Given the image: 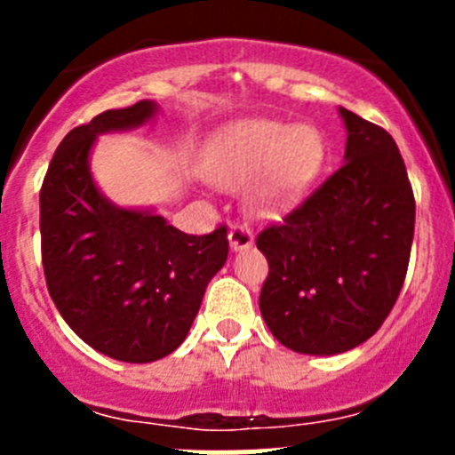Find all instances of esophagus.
<instances>
[{
    "label": "esophagus",
    "instance_id": "esophagus-1",
    "mask_svg": "<svg viewBox=\"0 0 455 455\" xmlns=\"http://www.w3.org/2000/svg\"><path fill=\"white\" fill-rule=\"evenodd\" d=\"M228 244H231L233 251H242V249H249L253 244V231H251L249 224H242L235 222L228 231Z\"/></svg>",
    "mask_w": 455,
    "mask_h": 455
}]
</instances>
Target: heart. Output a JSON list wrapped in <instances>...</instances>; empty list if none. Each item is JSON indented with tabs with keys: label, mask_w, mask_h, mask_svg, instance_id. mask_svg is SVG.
Here are the masks:
<instances>
[{
	"label": "heart",
	"mask_w": 455,
	"mask_h": 455,
	"mask_svg": "<svg viewBox=\"0 0 455 455\" xmlns=\"http://www.w3.org/2000/svg\"><path fill=\"white\" fill-rule=\"evenodd\" d=\"M325 160L319 132L279 121H244L227 127L206 149L204 172L215 185L235 187L259 174L253 200L275 211L308 191Z\"/></svg>",
	"instance_id": "obj_1"
}]
</instances>
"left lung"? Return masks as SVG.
Masks as SVG:
<instances>
[{
    "instance_id": "8db88e82",
    "label": "left lung",
    "mask_w": 455,
    "mask_h": 455,
    "mask_svg": "<svg viewBox=\"0 0 455 455\" xmlns=\"http://www.w3.org/2000/svg\"><path fill=\"white\" fill-rule=\"evenodd\" d=\"M341 116L346 163L257 235L268 259L261 316L301 355L368 341L401 295L414 240L416 200L396 142L350 109Z\"/></svg>"
}]
</instances>
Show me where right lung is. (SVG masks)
Listing matches in <instances>:
<instances>
[{
    "mask_svg": "<svg viewBox=\"0 0 455 455\" xmlns=\"http://www.w3.org/2000/svg\"><path fill=\"white\" fill-rule=\"evenodd\" d=\"M154 112L151 100H139L75 127L39 191L50 297L87 346L125 363H151L185 341L228 255L224 224L187 235L160 215L116 209L96 189L87 167L96 134L142 125Z\"/></svg>",
    "mask_w": 455,
    "mask_h": 455,
    "instance_id": "add662e5",
    "label": "right lung"
}]
</instances>
